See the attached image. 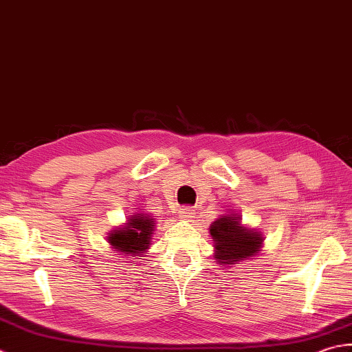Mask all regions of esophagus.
Listing matches in <instances>:
<instances>
[{
  "label": "esophagus",
  "mask_w": 352,
  "mask_h": 352,
  "mask_svg": "<svg viewBox=\"0 0 352 352\" xmlns=\"http://www.w3.org/2000/svg\"><path fill=\"white\" fill-rule=\"evenodd\" d=\"M196 210L192 206H182L181 210H179V217L184 219V220H190L195 217Z\"/></svg>",
  "instance_id": "esophagus-1"
}]
</instances>
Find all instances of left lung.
Segmentation results:
<instances>
[{
  "label": "left lung",
  "instance_id": "1",
  "mask_svg": "<svg viewBox=\"0 0 352 352\" xmlns=\"http://www.w3.org/2000/svg\"><path fill=\"white\" fill-rule=\"evenodd\" d=\"M210 232L216 243V260L223 264H235L256 254L263 239L254 231L240 226V217L221 216L211 223Z\"/></svg>",
  "mask_w": 352,
  "mask_h": 352
}]
</instances>
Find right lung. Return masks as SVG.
<instances>
[{"instance_id":"right-lung-1","label":"right lung","mask_w":352,"mask_h":352,"mask_svg":"<svg viewBox=\"0 0 352 352\" xmlns=\"http://www.w3.org/2000/svg\"><path fill=\"white\" fill-rule=\"evenodd\" d=\"M153 228V219L140 214L132 216L124 228L117 229L109 235V243L120 252L140 256V254H144L146 249H148Z\"/></svg>"}]
</instances>
